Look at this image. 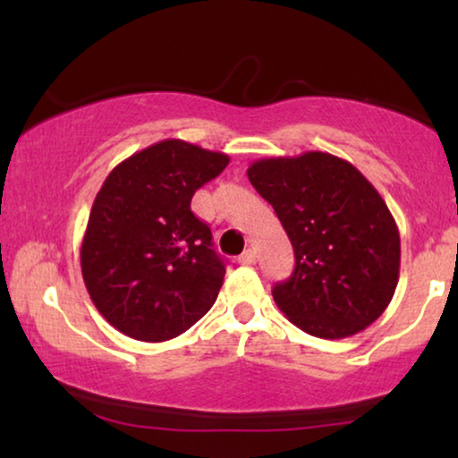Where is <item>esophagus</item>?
I'll return each instance as SVG.
<instances>
[{
  "mask_svg": "<svg viewBox=\"0 0 458 458\" xmlns=\"http://www.w3.org/2000/svg\"><path fill=\"white\" fill-rule=\"evenodd\" d=\"M242 262V265H246V267H250V265H254L256 262V252L252 248H248V250H243V254L240 256V259H237Z\"/></svg>",
  "mask_w": 458,
  "mask_h": 458,
  "instance_id": "34e87169",
  "label": "esophagus"
}]
</instances>
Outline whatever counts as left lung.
I'll return each instance as SVG.
<instances>
[{"instance_id":"1","label":"left lung","mask_w":458,"mask_h":458,"mask_svg":"<svg viewBox=\"0 0 458 458\" xmlns=\"http://www.w3.org/2000/svg\"><path fill=\"white\" fill-rule=\"evenodd\" d=\"M254 190L290 237L296 268L273 287L306 334L342 340L377 321L398 285L400 235L384 198L359 168L327 152L256 160Z\"/></svg>"}]
</instances>
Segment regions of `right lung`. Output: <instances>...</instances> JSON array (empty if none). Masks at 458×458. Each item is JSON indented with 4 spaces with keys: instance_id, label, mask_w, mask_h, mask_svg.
<instances>
[{
    "instance_id": "add662e5",
    "label": "right lung",
    "mask_w": 458,
    "mask_h": 458,
    "mask_svg": "<svg viewBox=\"0 0 458 458\" xmlns=\"http://www.w3.org/2000/svg\"><path fill=\"white\" fill-rule=\"evenodd\" d=\"M229 156L165 140L106 177L81 243V271L102 317L141 342L173 340L215 304L225 262L191 198Z\"/></svg>"
}]
</instances>
